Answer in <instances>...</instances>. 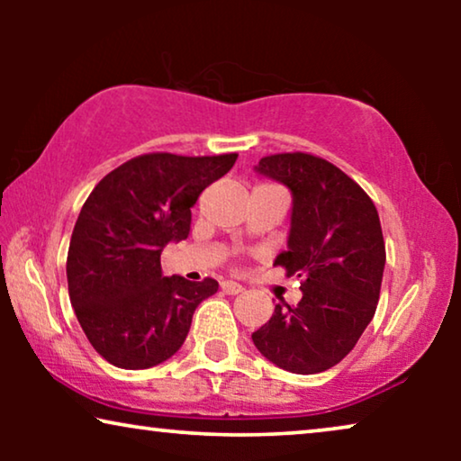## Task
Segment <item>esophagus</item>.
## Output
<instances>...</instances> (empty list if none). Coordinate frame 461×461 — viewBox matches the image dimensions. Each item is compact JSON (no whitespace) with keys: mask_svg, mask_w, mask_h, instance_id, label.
<instances>
[{"mask_svg":"<svg viewBox=\"0 0 461 461\" xmlns=\"http://www.w3.org/2000/svg\"><path fill=\"white\" fill-rule=\"evenodd\" d=\"M220 287H222V292L229 294V295H237V294L243 292V287L235 281H222V283H220Z\"/></svg>","mask_w":461,"mask_h":461,"instance_id":"1","label":"esophagus"}]
</instances>
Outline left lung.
Masks as SVG:
<instances>
[{
    "label": "left lung",
    "instance_id": "8db88e82",
    "mask_svg": "<svg viewBox=\"0 0 461 461\" xmlns=\"http://www.w3.org/2000/svg\"><path fill=\"white\" fill-rule=\"evenodd\" d=\"M256 172L292 191L287 251L275 267L298 276L302 300L276 304L251 339L276 367L321 374L355 348L375 314L386 264L380 216L369 194L321 157L268 155Z\"/></svg>",
    "mask_w": 461,
    "mask_h": 461
}]
</instances>
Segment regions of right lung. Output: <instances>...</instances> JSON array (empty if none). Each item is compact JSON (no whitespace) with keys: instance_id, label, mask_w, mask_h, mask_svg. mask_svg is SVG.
<instances>
[{"instance_id":"add662e5","label":"right lung","mask_w":461,"mask_h":461,"mask_svg":"<svg viewBox=\"0 0 461 461\" xmlns=\"http://www.w3.org/2000/svg\"><path fill=\"white\" fill-rule=\"evenodd\" d=\"M237 153H149L94 186L67 256L68 298L94 350L122 369L155 367L180 350L193 312L218 281L161 275V251L191 230V207Z\"/></svg>"}]
</instances>
